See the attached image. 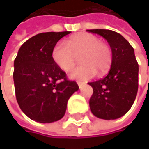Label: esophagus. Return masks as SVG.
Here are the masks:
<instances>
[{
	"mask_svg": "<svg viewBox=\"0 0 149 149\" xmlns=\"http://www.w3.org/2000/svg\"><path fill=\"white\" fill-rule=\"evenodd\" d=\"M77 84H78V87H79V89H82L83 87H84V83H82V82H77Z\"/></svg>",
	"mask_w": 149,
	"mask_h": 149,
	"instance_id": "1",
	"label": "esophagus"
}]
</instances>
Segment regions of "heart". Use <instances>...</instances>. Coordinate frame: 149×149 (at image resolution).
Listing matches in <instances>:
<instances>
[{"instance_id":"obj_1","label":"heart","mask_w":149,"mask_h":149,"mask_svg":"<svg viewBox=\"0 0 149 149\" xmlns=\"http://www.w3.org/2000/svg\"><path fill=\"white\" fill-rule=\"evenodd\" d=\"M80 55L82 63L69 72L72 79L85 81L97 74L108 71L112 62L109 45L100 41L91 33H79L71 37L66 44L58 42L52 51L53 62L63 71L67 72L74 66L77 57Z\"/></svg>"}]
</instances>
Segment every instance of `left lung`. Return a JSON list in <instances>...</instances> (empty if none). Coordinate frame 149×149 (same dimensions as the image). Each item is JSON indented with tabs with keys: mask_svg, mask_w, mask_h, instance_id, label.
Returning <instances> with one entry per match:
<instances>
[{
	"mask_svg": "<svg viewBox=\"0 0 149 149\" xmlns=\"http://www.w3.org/2000/svg\"><path fill=\"white\" fill-rule=\"evenodd\" d=\"M87 31L104 37L112 52L111 67L108 75L89 83L93 89L90 109L100 119L115 120L130 109L136 97L139 66L134 48L116 32L107 29Z\"/></svg>",
	"mask_w": 149,
	"mask_h": 149,
	"instance_id": "left-lung-1",
	"label": "left lung"
}]
</instances>
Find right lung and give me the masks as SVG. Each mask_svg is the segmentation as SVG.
Segmentation results:
<instances>
[{"label": "right lung", "instance_id": "right-lung-1", "mask_svg": "<svg viewBox=\"0 0 149 149\" xmlns=\"http://www.w3.org/2000/svg\"><path fill=\"white\" fill-rule=\"evenodd\" d=\"M71 32L39 33L19 49L14 62L16 99L30 119L50 123L60 120L67 102L79 87L52 60V51L57 42Z\"/></svg>", "mask_w": 149, "mask_h": 149}]
</instances>
